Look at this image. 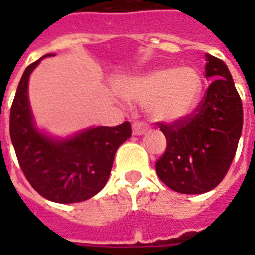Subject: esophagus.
I'll use <instances>...</instances> for the list:
<instances>
[{"label":"esophagus","instance_id":"esophagus-1","mask_svg":"<svg viewBox=\"0 0 255 255\" xmlns=\"http://www.w3.org/2000/svg\"><path fill=\"white\" fill-rule=\"evenodd\" d=\"M132 132H133V135L135 136H140L144 135L145 132H147V126L141 122H135V123L132 124Z\"/></svg>","mask_w":255,"mask_h":255}]
</instances>
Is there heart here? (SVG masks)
<instances>
[{
  "mask_svg": "<svg viewBox=\"0 0 255 255\" xmlns=\"http://www.w3.org/2000/svg\"><path fill=\"white\" fill-rule=\"evenodd\" d=\"M202 91L198 71L190 67L159 69L136 78L124 90L128 100L147 104L148 114L164 123H177L192 115Z\"/></svg>",
  "mask_w": 255,
  "mask_h": 255,
  "instance_id": "obj_1",
  "label": "heart"
}]
</instances>
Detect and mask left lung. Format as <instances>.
Instances as JSON below:
<instances>
[{
	"label": "left lung",
	"instance_id": "left-lung-1",
	"mask_svg": "<svg viewBox=\"0 0 255 255\" xmlns=\"http://www.w3.org/2000/svg\"><path fill=\"white\" fill-rule=\"evenodd\" d=\"M205 77L214 79L192 115L161 123L167 149L156 161L160 180L174 192L201 194L224 180L237 151L244 111L224 61L206 54Z\"/></svg>",
	"mask_w": 255,
	"mask_h": 255
}]
</instances>
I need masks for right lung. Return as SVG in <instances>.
Listing matches in <instances>:
<instances>
[{
    "instance_id": "obj_1",
    "label": "right lung",
    "mask_w": 255,
    "mask_h": 255,
    "mask_svg": "<svg viewBox=\"0 0 255 255\" xmlns=\"http://www.w3.org/2000/svg\"><path fill=\"white\" fill-rule=\"evenodd\" d=\"M50 54L27 66L10 108V139L22 172L42 197L59 204L86 201L103 189L116 149L132 136L131 123L88 128L70 139H53L34 124L27 85Z\"/></svg>"
}]
</instances>
